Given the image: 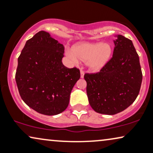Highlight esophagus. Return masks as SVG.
Masks as SVG:
<instances>
[{"label":"esophagus","mask_w":153,"mask_h":153,"mask_svg":"<svg viewBox=\"0 0 153 153\" xmlns=\"http://www.w3.org/2000/svg\"><path fill=\"white\" fill-rule=\"evenodd\" d=\"M84 71L83 70H81V78H83V76H84Z\"/></svg>","instance_id":"1"}]
</instances>
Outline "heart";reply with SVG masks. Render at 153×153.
I'll use <instances>...</instances> for the list:
<instances>
[{"label":"heart","mask_w":153,"mask_h":153,"mask_svg":"<svg viewBox=\"0 0 153 153\" xmlns=\"http://www.w3.org/2000/svg\"><path fill=\"white\" fill-rule=\"evenodd\" d=\"M66 54L72 61L85 62L90 70L97 72L102 70L112 55V47L108 43L81 42L72 49H67Z\"/></svg>","instance_id":"b5f03b06"}]
</instances>
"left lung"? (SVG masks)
Instances as JSON below:
<instances>
[{"mask_svg":"<svg viewBox=\"0 0 153 153\" xmlns=\"http://www.w3.org/2000/svg\"><path fill=\"white\" fill-rule=\"evenodd\" d=\"M114 45L108 63L99 72L84 75L90 105L102 114L114 115L129 107L137 99L142 82L139 55L132 42L118 35Z\"/></svg>","mask_w":153,"mask_h":153,"instance_id":"obj_1","label":"left lung"}]
</instances>
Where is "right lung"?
<instances>
[{"instance_id":"1","label":"right lung","mask_w":153,"mask_h":153,"mask_svg":"<svg viewBox=\"0 0 153 153\" xmlns=\"http://www.w3.org/2000/svg\"><path fill=\"white\" fill-rule=\"evenodd\" d=\"M64 50L62 44L41 30L27 40L18 58L15 79L21 97L41 114L53 116L64 111L80 79L79 69L62 64Z\"/></svg>"}]
</instances>
